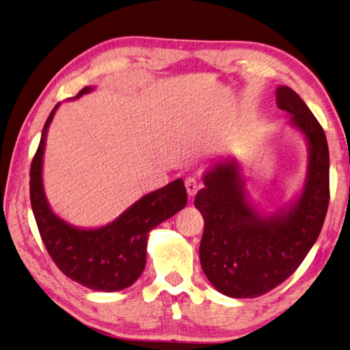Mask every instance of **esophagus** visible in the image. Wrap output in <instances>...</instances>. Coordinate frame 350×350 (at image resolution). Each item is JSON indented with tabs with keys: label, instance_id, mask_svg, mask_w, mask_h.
<instances>
[{
	"label": "esophagus",
	"instance_id": "obj_1",
	"mask_svg": "<svg viewBox=\"0 0 350 350\" xmlns=\"http://www.w3.org/2000/svg\"><path fill=\"white\" fill-rule=\"evenodd\" d=\"M202 187V183L196 179V177H188V179L185 180V188H187V193L188 196H196V193L199 191Z\"/></svg>",
	"mask_w": 350,
	"mask_h": 350
}]
</instances>
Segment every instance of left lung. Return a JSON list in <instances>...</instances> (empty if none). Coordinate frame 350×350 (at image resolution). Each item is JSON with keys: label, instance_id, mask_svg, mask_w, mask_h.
<instances>
[{"label": "left lung", "instance_id": "left-lung-1", "mask_svg": "<svg viewBox=\"0 0 350 350\" xmlns=\"http://www.w3.org/2000/svg\"><path fill=\"white\" fill-rule=\"evenodd\" d=\"M275 99L308 142L301 193L275 214L262 215L247 197L240 163L226 157L205 171V188L194 199L205 220L199 250L202 269L215 289L232 298L260 297L294 274L319 239L327 213L325 131L292 88L278 85Z\"/></svg>", "mask_w": 350, "mask_h": 350}]
</instances>
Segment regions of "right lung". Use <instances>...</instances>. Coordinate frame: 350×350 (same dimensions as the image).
Masks as SVG:
<instances>
[{
	"label": "right lung",
	"mask_w": 350,
	"mask_h": 350,
	"mask_svg": "<svg viewBox=\"0 0 350 350\" xmlns=\"http://www.w3.org/2000/svg\"><path fill=\"white\" fill-rule=\"evenodd\" d=\"M92 90L93 87H84L73 99ZM58 107L49 114L30 167V203L38 230L62 274L93 291H122L145 269L150 231L187 205L185 185L176 179L145 194L111 224L99 228H79L62 220L50 208L42 183L46 137Z\"/></svg>",
	"instance_id": "right-lung-1"
}]
</instances>
